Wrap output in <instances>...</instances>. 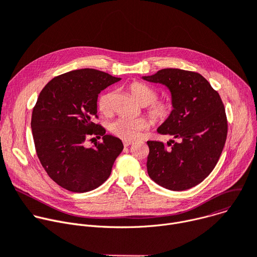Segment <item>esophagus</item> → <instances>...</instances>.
<instances>
[{
    "mask_svg": "<svg viewBox=\"0 0 257 257\" xmlns=\"http://www.w3.org/2000/svg\"><path fill=\"white\" fill-rule=\"evenodd\" d=\"M131 145H132V142L124 141V147H125V148H127V147H129V146H131Z\"/></svg>",
    "mask_w": 257,
    "mask_h": 257,
    "instance_id": "esophagus-1",
    "label": "esophagus"
}]
</instances>
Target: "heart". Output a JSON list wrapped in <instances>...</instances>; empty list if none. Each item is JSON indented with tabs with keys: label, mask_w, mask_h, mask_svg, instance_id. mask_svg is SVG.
<instances>
[{
	"label": "heart",
	"mask_w": 257,
	"mask_h": 257,
	"mask_svg": "<svg viewBox=\"0 0 257 257\" xmlns=\"http://www.w3.org/2000/svg\"><path fill=\"white\" fill-rule=\"evenodd\" d=\"M130 92L142 105H148L147 112L153 122L164 123L170 119L174 110L173 103L169 100H157L158 92L153 87L142 82H134L130 85ZM112 99V91H106L99 96L98 108L102 113L107 114L111 111ZM150 126L151 123L147 119L121 116L109 125V130L115 136L130 142L138 138L142 132L148 130Z\"/></svg>",
	"instance_id": "heart-1"
}]
</instances>
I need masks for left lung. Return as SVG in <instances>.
<instances>
[{
	"label": "left lung",
	"mask_w": 257,
	"mask_h": 257,
	"mask_svg": "<svg viewBox=\"0 0 257 257\" xmlns=\"http://www.w3.org/2000/svg\"><path fill=\"white\" fill-rule=\"evenodd\" d=\"M143 79L169 89L174 110L157 131L178 139L167 144L148 142V173L167 190H189L212 172L223 150L227 121L221 98L195 72L164 68Z\"/></svg>",
	"instance_id": "1"
}]
</instances>
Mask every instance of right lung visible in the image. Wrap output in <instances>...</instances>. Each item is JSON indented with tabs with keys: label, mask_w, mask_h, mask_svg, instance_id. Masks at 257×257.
<instances>
[{
	"label": "right lung",
	"mask_w": 257,
	"mask_h": 257,
	"mask_svg": "<svg viewBox=\"0 0 257 257\" xmlns=\"http://www.w3.org/2000/svg\"><path fill=\"white\" fill-rule=\"evenodd\" d=\"M120 80L82 68L53 78L40 93L31 123L36 152L49 177L69 192L98 188L124 149L120 138L94 123L98 94ZM93 135L103 142L87 148L84 142Z\"/></svg>",
	"instance_id": "obj_1"
}]
</instances>
